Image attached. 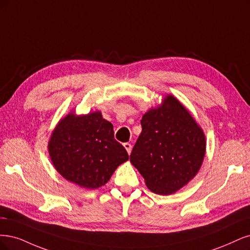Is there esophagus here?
<instances>
[{"label":"esophagus","mask_w":250,"mask_h":250,"mask_svg":"<svg viewBox=\"0 0 250 250\" xmlns=\"http://www.w3.org/2000/svg\"><path fill=\"white\" fill-rule=\"evenodd\" d=\"M124 146H125V148L126 149V151H127V154L130 155L131 154V150H132V146H131V143H128V142H126V143H125L124 144Z\"/></svg>","instance_id":"34e87169"}]
</instances>
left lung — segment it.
<instances>
[{
	"label": "left lung",
	"instance_id": "8db88e82",
	"mask_svg": "<svg viewBox=\"0 0 250 250\" xmlns=\"http://www.w3.org/2000/svg\"><path fill=\"white\" fill-rule=\"evenodd\" d=\"M142 132L131 163L156 194L168 195L194 178L206 152L204 132L174 96L150 109L141 119Z\"/></svg>",
	"mask_w": 250,
	"mask_h": 250
}]
</instances>
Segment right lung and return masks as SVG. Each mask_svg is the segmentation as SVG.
Segmentation results:
<instances>
[{"mask_svg":"<svg viewBox=\"0 0 250 250\" xmlns=\"http://www.w3.org/2000/svg\"><path fill=\"white\" fill-rule=\"evenodd\" d=\"M52 162L67 181L86 189L106 184L115 169L128 160L125 148L114 139L113 125L101 112L60 120L49 143Z\"/></svg>","mask_w":250,"mask_h":250,"instance_id":"obj_1","label":"right lung"}]
</instances>
